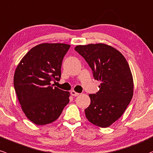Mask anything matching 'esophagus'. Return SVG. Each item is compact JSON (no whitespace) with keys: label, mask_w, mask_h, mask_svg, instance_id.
Masks as SVG:
<instances>
[{"label":"esophagus","mask_w":153,"mask_h":153,"mask_svg":"<svg viewBox=\"0 0 153 153\" xmlns=\"http://www.w3.org/2000/svg\"><path fill=\"white\" fill-rule=\"evenodd\" d=\"M70 93H71V95L73 96V97H77V96H78V95L80 94L79 93H78V92L75 91H72L70 92Z\"/></svg>","instance_id":"1"}]
</instances>
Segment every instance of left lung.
I'll use <instances>...</instances> for the list:
<instances>
[{
    "mask_svg": "<svg viewBox=\"0 0 153 153\" xmlns=\"http://www.w3.org/2000/svg\"><path fill=\"white\" fill-rule=\"evenodd\" d=\"M75 50L88 64L94 79L101 82L100 91L88 95L91 103L85 117L97 126L107 128L121 117L133 97L128 64L120 51L105 43L79 45Z\"/></svg>",
    "mask_w": 153,
    "mask_h": 153,
    "instance_id": "left-lung-1",
    "label": "left lung"
}]
</instances>
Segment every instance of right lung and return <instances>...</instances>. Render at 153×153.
<instances>
[{"instance_id":"right-lung-1","label":"right lung","mask_w":153,"mask_h":153,"mask_svg":"<svg viewBox=\"0 0 153 153\" xmlns=\"http://www.w3.org/2000/svg\"><path fill=\"white\" fill-rule=\"evenodd\" d=\"M70 45L41 43L30 50L16 67L14 85L26 117L38 126L53 123L70 102V92L53 87Z\"/></svg>"}]
</instances>
